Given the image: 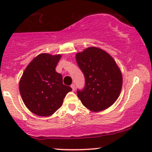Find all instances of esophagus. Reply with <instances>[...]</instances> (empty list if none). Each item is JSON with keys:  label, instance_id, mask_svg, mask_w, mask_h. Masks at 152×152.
Instances as JSON below:
<instances>
[{"label": "esophagus", "instance_id": "obj_1", "mask_svg": "<svg viewBox=\"0 0 152 152\" xmlns=\"http://www.w3.org/2000/svg\"><path fill=\"white\" fill-rule=\"evenodd\" d=\"M70 87H71V88H72V90H73V91H75V90H76V86H75L74 84H72Z\"/></svg>", "mask_w": 152, "mask_h": 152}]
</instances>
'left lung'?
<instances>
[{
    "label": "left lung",
    "mask_w": 152,
    "mask_h": 152,
    "mask_svg": "<svg viewBox=\"0 0 152 152\" xmlns=\"http://www.w3.org/2000/svg\"><path fill=\"white\" fill-rule=\"evenodd\" d=\"M76 59L85 78L84 89L77 90L82 104L93 112L109 108L119 97L123 84L122 73L115 61L96 47L77 53Z\"/></svg>",
    "instance_id": "left-lung-1"
}]
</instances>
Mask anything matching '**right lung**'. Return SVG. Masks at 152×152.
<instances>
[{
  "label": "right lung",
  "mask_w": 152,
  "mask_h": 152,
  "mask_svg": "<svg viewBox=\"0 0 152 152\" xmlns=\"http://www.w3.org/2000/svg\"><path fill=\"white\" fill-rule=\"evenodd\" d=\"M62 56L40 53L24 70L19 83L21 98L34 114L47 117L62 106L71 87L64 85L62 76L56 71Z\"/></svg>",
  "instance_id": "obj_1"
}]
</instances>
